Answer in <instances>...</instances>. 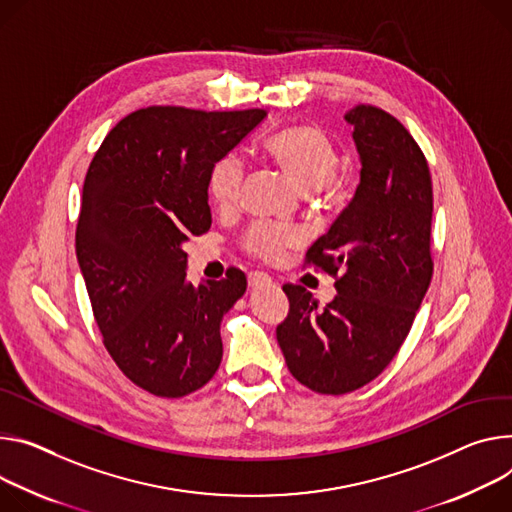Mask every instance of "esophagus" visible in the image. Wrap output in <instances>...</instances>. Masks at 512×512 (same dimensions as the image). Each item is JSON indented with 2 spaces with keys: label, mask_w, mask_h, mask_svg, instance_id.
<instances>
[{
  "label": "esophagus",
  "mask_w": 512,
  "mask_h": 512,
  "mask_svg": "<svg viewBox=\"0 0 512 512\" xmlns=\"http://www.w3.org/2000/svg\"><path fill=\"white\" fill-rule=\"evenodd\" d=\"M267 286H271V277L267 275V273H259V271H255V273H249V288H267Z\"/></svg>",
  "instance_id": "obj_1"
}]
</instances>
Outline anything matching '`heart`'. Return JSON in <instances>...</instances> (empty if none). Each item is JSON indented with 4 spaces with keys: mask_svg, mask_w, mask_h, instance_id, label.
Listing matches in <instances>:
<instances>
[{
    "mask_svg": "<svg viewBox=\"0 0 512 512\" xmlns=\"http://www.w3.org/2000/svg\"><path fill=\"white\" fill-rule=\"evenodd\" d=\"M267 153L284 171L312 192L327 185L339 167V155L331 141L314 126H288L269 136ZM245 179V159L237 153L222 155L210 169L208 192L218 208L235 206ZM300 241V230L288 224H255L247 230L243 245L247 253L263 261H275L288 247Z\"/></svg>",
    "mask_w": 512,
    "mask_h": 512,
    "instance_id": "obj_1",
    "label": "heart"
}]
</instances>
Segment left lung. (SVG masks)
Returning <instances> with one entry per match:
<instances>
[{"mask_svg": "<svg viewBox=\"0 0 512 512\" xmlns=\"http://www.w3.org/2000/svg\"><path fill=\"white\" fill-rule=\"evenodd\" d=\"M345 120L361 161L359 185L306 253V263L337 277V296L320 310L306 288L286 284L290 312L275 331L290 374L331 396L382 374L433 277V183L421 147L380 108L355 106Z\"/></svg>", "mask_w": 512, "mask_h": 512, "instance_id": "1", "label": "left lung"}]
</instances>
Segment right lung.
Returning a JSON list of instances; mask_svg holds the SVG:
<instances>
[{
  "mask_svg": "<svg viewBox=\"0 0 512 512\" xmlns=\"http://www.w3.org/2000/svg\"><path fill=\"white\" fill-rule=\"evenodd\" d=\"M267 116L151 106L104 138L85 181L75 251L104 345L122 374L181 398L212 380L220 322L247 290L239 269L198 288L181 245L212 224L208 175Z\"/></svg>",
  "mask_w": 512,
  "mask_h": 512,
  "instance_id": "right-lung-1",
  "label": "right lung"
}]
</instances>
